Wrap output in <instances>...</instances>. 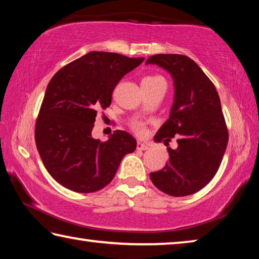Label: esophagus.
Listing matches in <instances>:
<instances>
[{
    "label": "esophagus",
    "instance_id": "1",
    "mask_svg": "<svg viewBox=\"0 0 259 259\" xmlns=\"http://www.w3.org/2000/svg\"><path fill=\"white\" fill-rule=\"evenodd\" d=\"M148 145H146V144H144V143H142V142H138L137 143V150H139V151H147L148 150Z\"/></svg>",
    "mask_w": 259,
    "mask_h": 259
}]
</instances>
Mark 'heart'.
I'll list each match as a JSON object with an SVG mask.
<instances>
[{"mask_svg":"<svg viewBox=\"0 0 259 259\" xmlns=\"http://www.w3.org/2000/svg\"><path fill=\"white\" fill-rule=\"evenodd\" d=\"M159 78H162L161 76H146L143 78V82L144 81H154V80H159ZM134 129L137 131V133H143V124L142 123H134Z\"/></svg>","mask_w":259,"mask_h":259,"instance_id":"1","label":"heart"}]
</instances>
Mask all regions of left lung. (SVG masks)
<instances>
[{
	"mask_svg": "<svg viewBox=\"0 0 259 259\" xmlns=\"http://www.w3.org/2000/svg\"><path fill=\"white\" fill-rule=\"evenodd\" d=\"M165 69L174 81V103L154 142H170L177 136L176 150L168 147L163 169L151 172L152 183L165 194L186 196L211 181L229 142L221 99L213 83L194 60L183 55L150 57L146 65Z\"/></svg>",
	"mask_w": 259,
	"mask_h": 259,
	"instance_id": "left-lung-1",
	"label": "left lung"
}]
</instances>
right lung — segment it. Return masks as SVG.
I'll return each mask as SVG.
<instances>
[{
  "mask_svg": "<svg viewBox=\"0 0 259 259\" xmlns=\"http://www.w3.org/2000/svg\"><path fill=\"white\" fill-rule=\"evenodd\" d=\"M115 52L91 51L57 72L47 87L35 125L43 164L60 185L77 193L102 190L137 142L115 130L106 142L91 136L99 108L111 105L114 88L143 63Z\"/></svg>",
  "mask_w": 259,
  "mask_h": 259,
  "instance_id": "right-lung-1",
  "label": "right lung"
}]
</instances>
